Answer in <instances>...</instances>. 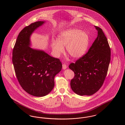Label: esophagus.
Here are the masks:
<instances>
[{"label":"esophagus","instance_id":"1","mask_svg":"<svg viewBox=\"0 0 125 125\" xmlns=\"http://www.w3.org/2000/svg\"><path fill=\"white\" fill-rule=\"evenodd\" d=\"M67 66L65 64H63V65H62V68L63 69H65L66 68H67Z\"/></svg>","mask_w":125,"mask_h":125}]
</instances>
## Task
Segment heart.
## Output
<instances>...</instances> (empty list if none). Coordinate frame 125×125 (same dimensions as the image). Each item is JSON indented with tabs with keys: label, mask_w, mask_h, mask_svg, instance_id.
<instances>
[{
	"label": "heart",
	"mask_w": 125,
	"mask_h": 125,
	"mask_svg": "<svg viewBox=\"0 0 125 125\" xmlns=\"http://www.w3.org/2000/svg\"><path fill=\"white\" fill-rule=\"evenodd\" d=\"M89 36L81 30L70 29L62 32L58 36V41L52 40V47L54 53L59 57L64 52L73 58H79L86 52L89 44Z\"/></svg>",
	"instance_id": "obj_1"
}]
</instances>
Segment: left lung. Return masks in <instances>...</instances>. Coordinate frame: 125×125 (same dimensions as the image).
<instances>
[{
	"mask_svg": "<svg viewBox=\"0 0 125 125\" xmlns=\"http://www.w3.org/2000/svg\"><path fill=\"white\" fill-rule=\"evenodd\" d=\"M95 27L97 36L88 52L69 65L74 73L71 87L79 95H92L100 89L111 60V49L107 38L101 28Z\"/></svg>",
	"mask_w": 125,
	"mask_h": 125,
	"instance_id": "1",
	"label": "left lung"
}]
</instances>
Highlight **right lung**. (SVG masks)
Returning <instances> with one entry per match:
<instances>
[{
  "label": "right lung",
  "instance_id": "1",
  "mask_svg": "<svg viewBox=\"0 0 125 125\" xmlns=\"http://www.w3.org/2000/svg\"><path fill=\"white\" fill-rule=\"evenodd\" d=\"M44 22L38 21L25 27L12 51V61L19 83L28 93L38 97L47 95L53 89L54 77L62 67L59 59L30 47L31 35Z\"/></svg>",
  "mask_w": 125,
  "mask_h": 125
}]
</instances>
